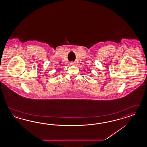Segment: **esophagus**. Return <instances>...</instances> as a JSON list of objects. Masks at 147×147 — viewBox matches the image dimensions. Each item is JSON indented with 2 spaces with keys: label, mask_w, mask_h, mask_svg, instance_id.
I'll return each instance as SVG.
<instances>
[{
  "label": "esophagus",
  "mask_w": 147,
  "mask_h": 147,
  "mask_svg": "<svg viewBox=\"0 0 147 147\" xmlns=\"http://www.w3.org/2000/svg\"><path fill=\"white\" fill-rule=\"evenodd\" d=\"M71 65H75L76 64V63H75V62H73V61H72V62H71Z\"/></svg>",
  "instance_id": "esophagus-1"
}]
</instances>
